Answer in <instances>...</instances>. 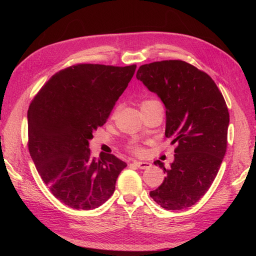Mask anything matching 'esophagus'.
<instances>
[{"instance_id":"34e87169","label":"esophagus","mask_w":256,"mask_h":256,"mask_svg":"<svg viewBox=\"0 0 256 256\" xmlns=\"http://www.w3.org/2000/svg\"><path fill=\"white\" fill-rule=\"evenodd\" d=\"M132 164L138 168H150L152 166V164L146 161H134Z\"/></svg>"}]
</instances>
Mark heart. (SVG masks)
Masks as SVG:
<instances>
[{"label":"heart","mask_w":256,"mask_h":256,"mask_svg":"<svg viewBox=\"0 0 256 256\" xmlns=\"http://www.w3.org/2000/svg\"><path fill=\"white\" fill-rule=\"evenodd\" d=\"M152 102H157V100H152V99H150V100H144L141 106L150 104H152ZM129 150L132 152H134V154H143V152H144L143 147H141L140 145H138V144H131L129 146Z\"/></svg>","instance_id":"obj_1"}]
</instances>
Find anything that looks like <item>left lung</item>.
I'll use <instances>...</instances> for the list:
<instances>
[{
	"label": "left lung",
	"mask_w": 256,
	"mask_h": 256,
	"mask_svg": "<svg viewBox=\"0 0 256 256\" xmlns=\"http://www.w3.org/2000/svg\"><path fill=\"white\" fill-rule=\"evenodd\" d=\"M136 78L166 106V136L176 144L170 168L150 198L168 210L194 205L210 188L228 146L230 114L214 81L187 62L168 60L140 66Z\"/></svg>",
	"instance_id": "1"
}]
</instances>
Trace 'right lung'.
<instances>
[{
	"label": "right lung",
	"instance_id": "1",
	"mask_svg": "<svg viewBox=\"0 0 256 256\" xmlns=\"http://www.w3.org/2000/svg\"><path fill=\"white\" fill-rule=\"evenodd\" d=\"M136 65L76 64L44 83L28 111V146L42 182L62 203L94 209L109 200L127 166L112 154L92 157L88 140L104 126Z\"/></svg>",
	"mask_w": 256,
	"mask_h": 256
}]
</instances>
